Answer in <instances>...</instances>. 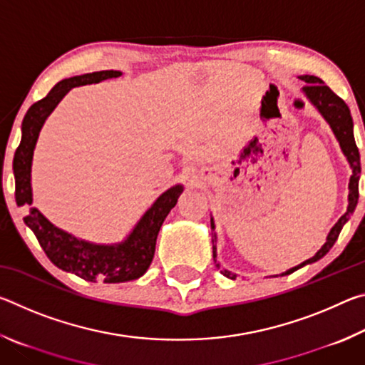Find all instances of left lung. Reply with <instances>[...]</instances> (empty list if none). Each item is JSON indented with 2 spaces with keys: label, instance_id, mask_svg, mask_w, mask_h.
Wrapping results in <instances>:
<instances>
[{
  "label": "left lung",
  "instance_id": "8db88e82",
  "mask_svg": "<svg viewBox=\"0 0 365 365\" xmlns=\"http://www.w3.org/2000/svg\"><path fill=\"white\" fill-rule=\"evenodd\" d=\"M301 80H304L306 85L302 86V90H304L306 96L309 98V101H311L314 106L319 109V113L324 115V119L330 123L333 133H335L336 140L339 141V146H341V151L344 153V156L348 158L349 164H351V169H353V175L349 178V196H348V211H346L344 215L339 217V220L335 224V227L331 228L329 237H327V242L317 251V255L307 259L302 264H299L298 267H293L287 270L285 274L282 275H288L292 274V272L301 269L302 265L306 264H312L319 261V259H322L327 252L331 250V246L335 245L336 238L339 232H341L343 225L346 224V220L349 219V215L354 212L356 205H357V197H359V174H361V159H359V151H357V146H356V141H354V135H353V119H351V114H349V108L346 106V103L339 98L338 95L333 93V91L329 88V86L324 85L322 80L316 76H301ZM214 220L211 219V230H212V252H214V262L217 265V269H220V264H217V255H215V233H214ZM222 274L228 279H237V275L232 274V272L220 269Z\"/></svg>",
  "mask_w": 365,
  "mask_h": 365
}]
</instances>
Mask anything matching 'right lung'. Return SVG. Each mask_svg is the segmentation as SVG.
<instances>
[{"label":"right lung","instance_id":"right-lung-1","mask_svg":"<svg viewBox=\"0 0 365 365\" xmlns=\"http://www.w3.org/2000/svg\"><path fill=\"white\" fill-rule=\"evenodd\" d=\"M119 76H122L119 71H101L64 78L54 85L43 100L34 103L29 108L22 120L21 145L16 150L14 160H12L17 206L32 205V187H30L32 158L38 133L46 117L53 113L58 103L73 86L98 83L101 80ZM182 191V185H177V187H172L160 195L156 202L141 217L137 227L133 228V232L128 235L125 242L115 246L80 242L72 235L54 227L35 207H30L24 222L32 228L45 255L56 267L72 272L86 282H130L140 279L150 267L154 257V250H156V238L160 225L168 217L170 209L177 205Z\"/></svg>","mask_w":365,"mask_h":365}]
</instances>
